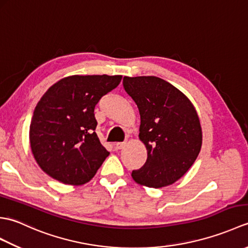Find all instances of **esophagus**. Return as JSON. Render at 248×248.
Wrapping results in <instances>:
<instances>
[{
	"label": "esophagus",
	"instance_id": "obj_1",
	"mask_svg": "<svg viewBox=\"0 0 248 248\" xmlns=\"http://www.w3.org/2000/svg\"><path fill=\"white\" fill-rule=\"evenodd\" d=\"M125 145H127V143H125V141H123V143H116L115 144V148L116 149H123Z\"/></svg>",
	"mask_w": 248,
	"mask_h": 248
}]
</instances>
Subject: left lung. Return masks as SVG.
Listing matches in <instances>:
<instances>
[{
    "mask_svg": "<svg viewBox=\"0 0 248 248\" xmlns=\"http://www.w3.org/2000/svg\"><path fill=\"white\" fill-rule=\"evenodd\" d=\"M124 88L140 110V140L147 149L144 166L131 176L159 188L176 182L197 159L202 144L200 121L188 98L156 77H124Z\"/></svg>",
    "mask_w": 248,
    "mask_h": 248,
    "instance_id": "left-lung-1",
    "label": "left lung"
}]
</instances>
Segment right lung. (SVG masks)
Returning a JSON list of instances; mask_svg holds the SVG:
<instances>
[{"label":"right lung","mask_w":248,"mask_h":248,"mask_svg":"<svg viewBox=\"0 0 248 248\" xmlns=\"http://www.w3.org/2000/svg\"><path fill=\"white\" fill-rule=\"evenodd\" d=\"M121 78L67 77L41 97L31 117L30 143L37 164L50 177L81 186L96 175L109 152L94 132V107Z\"/></svg>","instance_id":"1"}]
</instances>
